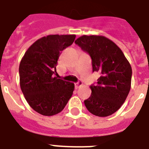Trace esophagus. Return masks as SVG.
Returning a JSON list of instances; mask_svg holds the SVG:
<instances>
[{"label":"esophagus","instance_id":"34e87169","mask_svg":"<svg viewBox=\"0 0 149 149\" xmlns=\"http://www.w3.org/2000/svg\"><path fill=\"white\" fill-rule=\"evenodd\" d=\"M82 85H83V83H82V81H79L78 82H77V83H75V84H74V86H75V89H78V88L80 87L81 86H82Z\"/></svg>","mask_w":149,"mask_h":149}]
</instances>
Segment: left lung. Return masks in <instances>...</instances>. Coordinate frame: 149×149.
<instances>
[{"label":"left lung","mask_w":149,"mask_h":149,"mask_svg":"<svg viewBox=\"0 0 149 149\" xmlns=\"http://www.w3.org/2000/svg\"><path fill=\"white\" fill-rule=\"evenodd\" d=\"M75 44L92 59L93 72L100 74L97 84L91 85V95L84 101L91 113L100 117L112 115L127 98L131 85L132 68L122 50L103 36L84 35Z\"/></svg>","instance_id":"obj_1"}]
</instances>
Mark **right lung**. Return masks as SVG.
Instances as JSON below:
<instances>
[{
    "label": "right lung",
    "instance_id": "obj_1",
    "mask_svg": "<svg viewBox=\"0 0 149 149\" xmlns=\"http://www.w3.org/2000/svg\"><path fill=\"white\" fill-rule=\"evenodd\" d=\"M75 35H48L27 50L19 65L20 86L27 103L36 112L51 116L64 109L74 89L73 83L54 77L60 54Z\"/></svg>",
    "mask_w": 149,
    "mask_h": 149
}]
</instances>
